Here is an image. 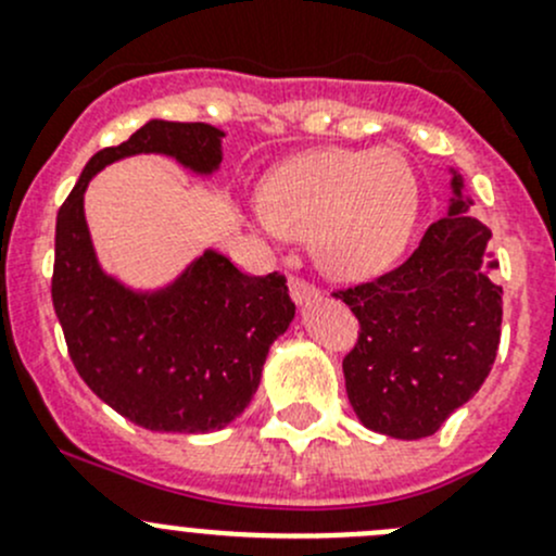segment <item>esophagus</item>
<instances>
[{
  "label": "esophagus",
  "instance_id": "esophagus-1",
  "mask_svg": "<svg viewBox=\"0 0 556 556\" xmlns=\"http://www.w3.org/2000/svg\"><path fill=\"white\" fill-rule=\"evenodd\" d=\"M288 288H290V299H293L295 304H309L312 299H317V288L301 277H290Z\"/></svg>",
  "mask_w": 556,
  "mask_h": 556
}]
</instances>
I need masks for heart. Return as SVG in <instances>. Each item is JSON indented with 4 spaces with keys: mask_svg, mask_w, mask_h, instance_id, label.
<instances>
[{
    "mask_svg": "<svg viewBox=\"0 0 556 556\" xmlns=\"http://www.w3.org/2000/svg\"><path fill=\"white\" fill-rule=\"evenodd\" d=\"M419 179L401 150H319L268 179L252 220L266 237H312L314 257L339 279L384 271L412 239Z\"/></svg>",
    "mask_w": 556,
    "mask_h": 556,
    "instance_id": "obj_1",
    "label": "heart"
}]
</instances>
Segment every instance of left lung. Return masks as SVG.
<instances>
[{
  "label": "left lung",
  "instance_id": "left-lung-1",
  "mask_svg": "<svg viewBox=\"0 0 556 556\" xmlns=\"http://www.w3.org/2000/svg\"><path fill=\"white\" fill-rule=\"evenodd\" d=\"M446 217L397 268L333 293L361 323L344 357L352 408L368 430L414 441L433 435L479 392L501 344L503 288L492 271V231L468 217L452 169Z\"/></svg>",
  "mask_w": 556,
  "mask_h": 556
}]
</instances>
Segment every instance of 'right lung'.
Instances as JSON below:
<instances>
[{"label": "right lung", "mask_w": 556, "mask_h": 556, "mask_svg": "<svg viewBox=\"0 0 556 556\" xmlns=\"http://www.w3.org/2000/svg\"><path fill=\"white\" fill-rule=\"evenodd\" d=\"M223 137L210 123H144L88 161L55 217L50 293L72 363L106 406L161 433H210L233 422L250 406L268 346L293 323L295 304L282 274L250 277L215 250L166 288H126L99 266L83 195L93 174L139 153L212 174Z\"/></svg>", "instance_id": "1"}]
</instances>
